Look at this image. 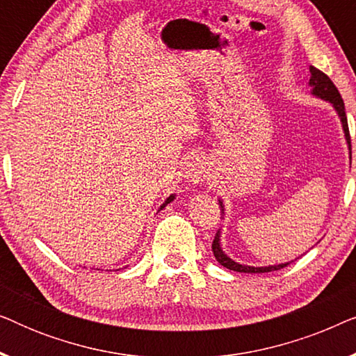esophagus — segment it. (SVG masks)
<instances>
[{"mask_svg":"<svg viewBox=\"0 0 356 356\" xmlns=\"http://www.w3.org/2000/svg\"><path fill=\"white\" fill-rule=\"evenodd\" d=\"M184 177H186V179H189L193 184L204 183L207 178L206 163L199 159L191 160V162L186 165V168H184Z\"/></svg>","mask_w":356,"mask_h":356,"instance_id":"1","label":"esophagus"}]
</instances>
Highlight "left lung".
<instances>
[{
	"instance_id": "obj_1",
	"label": "left lung",
	"mask_w": 356,
	"mask_h": 356,
	"mask_svg": "<svg viewBox=\"0 0 356 356\" xmlns=\"http://www.w3.org/2000/svg\"><path fill=\"white\" fill-rule=\"evenodd\" d=\"M309 72H311L309 86L313 87V94L316 97H319V99H324V100L330 102V104L334 105V108L337 110V113L340 116V121H342L345 139H347V143H348L350 159H352V140H350L347 115H345V105H343L342 97H340L337 87L334 86V82L330 81V77L327 74H324L323 71H319L318 67H314V66H309ZM218 202H220V201H218ZM220 206H222V202H220ZM222 211H223V206H222ZM212 251H213V256H216V259L220 262L223 267H227V269H230V270H236V272H246V274H262V272L280 270V269H284V267L290 264V262H286V264H277V266H269V267H252V266L238 264V262L232 261L230 257H228L225 252L222 251V248H220V230L216 233V238H213ZM291 262H293V261H291Z\"/></svg>"
}]
</instances>
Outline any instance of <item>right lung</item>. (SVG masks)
I'll return each instance as SVG.
<instances>
[{
    "label": "right lung",
    "mask_w": 356,
    "mask_h": 356,
    "mask_svg": "<svg viewBox=\"0 0 356 356\" xmlns=\"http://www.w3.org/2000/svg\"><path fill=\"white\" fill-rule=\"evenodd\" d=\"M173 197H175V196H170V197L167 199V201H165V204H163V206H162V207H165V206H167V204H168V202H172V201H173ZM162 207H160V209H162Z\"/></svg>",
    "instance_id": "add662e5"
}]
</instances>
